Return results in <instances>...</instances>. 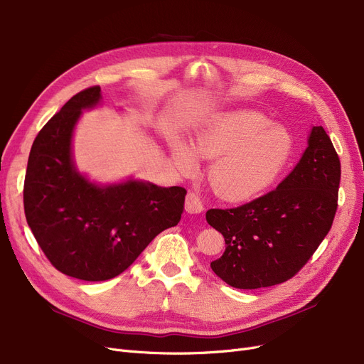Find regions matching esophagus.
Segmentation results:
<instances>
[{
	"mask_svg": "<svg viewBox=\"0 0 364 364\" xmlns=\"http://www.w3.org/2000/svg\"><path fill=\"white\" fill-rule=\"evenodd\" d=\"M186 211L188 214H200L203 211V203L200 200V198L193 193L188 192L186 196Z\"/></svg>",
	"mask_w": 364,
	"mask_h": 364,
	"instance_id": "esophagus-1",
	"label": "esophagus"
}]
</instances>
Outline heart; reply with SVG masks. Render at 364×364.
Returning a JSON list of instances; mask_svg holds the SVG:
<instances>
[{"mask_svg":"<svg viewBox=\"0 0 364 364\" xmlns=\"http://www.w3.org/2000/svg\"><path fill=\"white\" fill-rule=\"evenodd\" d=\"M171 151L181 172L196 169V154L213 159L208 181L215 193L229 200H244L278 180L294 153V141L281 126H271L262 113L235 112L198 131L193 149L173 139Z\"/></svg>","mask_w":364,"mask_h":364,"instance_id":"obj_1","label":"heart"}]
</instances>
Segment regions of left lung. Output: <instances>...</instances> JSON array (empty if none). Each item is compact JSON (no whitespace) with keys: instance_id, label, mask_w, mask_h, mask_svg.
I'll return each instance as SVG.
<instances>
[{"instance_id":"obj_1","label":"left lung","mask_w":364,"mask_h":364,"mask_svg":"<svg viewBox=\"0 0 364 364\" xmlns=\"http://www.w3.org/2000/svg\"><path fill=\"white\" fill-rule=\"evenodd\" d=\"M339 156L323 126H314L296 168L275 191L241 207L207 211L225 236L211 269L235 289L271 287L293 278L328 233L338 210Z\"/></svg>"}]
</instances>
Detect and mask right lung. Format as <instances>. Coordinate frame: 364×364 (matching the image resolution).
Wrapping results in <instances>:
<instances>
[{
	"label": "right lung",
	"mask_w": 364,
	"mask_h": 364,
	"mask_svg": "<svg viewBox=\"0 0 364 364\" xmlns=\"http://www.w3.org/2000/svg\"><path fill=\"white\" fill-rule=\"evenodd\" d=\"M101 100L92 86L60 108L31 147L23 186L28 226L49 262L68 277L105 281L120 275L157 235L177 226L184 187L129 180L97 186L75 171L74 126Z\"/></svg>",
	"instance_id": "add662e5"
}]
</instances>
